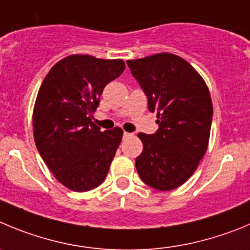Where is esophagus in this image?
Segmentation results:
<instances>
[{"label": "esophagus", "instance_id": "obj_1", "mask_svg": "<svg viewBox=\"0 0 250 250\" xmlns=\"http://www.w3.org/2000/svg\"><path fill=\"white\" fill-rule=\"evenodd\" d=\"M129 136H132V133H128V132H123V137H129Z\"/></svg>", "mask_w": 250, "mask_h": 250}]
</instances>
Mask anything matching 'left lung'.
Here are the masks:
<instances>
[{
  "mask_svg": "<svg viewBox=\"0 0 250 250\" xmlns=\"http://www.w3.org/2000/svg\"><path fill=\"white\" fill-rule=\"evenodd\" d=\"M156 112V133H139L143 152L136 158L139 177L158 190H172L197 169L208 147L213 105L203 78L186 60L158 53L127 61Z\"/></svg>",
  "mask_w": 250,
  "mask_h": 250,
  "instance_id": "1",
  "label": "left lung"
}]
</instances>
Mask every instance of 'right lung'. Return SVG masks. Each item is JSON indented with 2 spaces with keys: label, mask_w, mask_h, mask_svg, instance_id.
<instances>
[{
  "label": "right lung",
  "mask_w": 250,
  "mask_h": 250,
  "mask_svg": "<svg viewBox=\"0 0 250 250\" xmlns=\"http://www.w3.org/2000/svg\"><path fill=\"white\" fill-rule=\"evenodd\" d=\"M125 68L122 60L72 55L57 62L40 87L33 109L36 147L68 189H93L108 173L123 130L101 132L92 113L104 87Z\"/></svg>",
  "instance_id": "1"
}]
</instances>
